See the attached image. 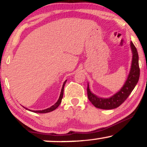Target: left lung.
Returning a JSON list of instances; mask_svg holds the SVG:
<instances>
[{"label": "left lung", "mask_w": 147, "mask_h": 147, "mask_svg": "<svg viewBox=\"0 0 147 147\" xmlns=\"http://www.w3.org/2000/svg\"><path fill=\"white\" fill-rule=\"evenodd\" d=\"M131 52H132V61H131V68L126 79L125 83L119 90L115 94L111 96L108 98H102L97 97L95 94L91 92L88 84L87 93L88 97L90 102L96 108L104 110H111L117 108L127 99L130 94L131 93L134 88L137 85L140 77V68H139V57H138V50L133 42L130 43Z\"/></svg>", "instance_id": "obj_1"}]
</instances>
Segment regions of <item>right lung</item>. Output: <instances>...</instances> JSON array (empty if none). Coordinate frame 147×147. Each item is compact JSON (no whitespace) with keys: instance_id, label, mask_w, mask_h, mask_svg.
Here are the masks:
<instances>
[{"instance_id":"add662e5","label":"right lung","mask_w":147,"mask_h":147,"mask_svg":"<svg viewBox=\"0 0 147 147\" xmlns=\"http://www.w3.org/2000/svg\"><path fill=\"white\" fill-rule=\"evenodd\" d=\"M67 80H65V82H63V86H62V88H61V93H60V95H59V97L58 100H57V102L55 103L54 105H52V106H50V108H48V109H44V110H41V111H30V109H28L27 108H25L26 110H28L30 111H32V112H34V113H49V112H51V111L55 110V109H57V107H58L59 106V104H61V100H62V98H63V88H64V86H65V83H66Z\"/></svg>"}]
</instances>
